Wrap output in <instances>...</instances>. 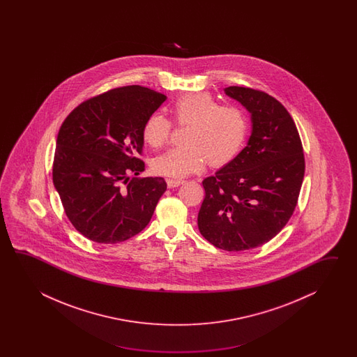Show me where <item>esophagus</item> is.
<instances>
[{"mask_svg": "<svg viewBox=\"0 0 357 357\" xmlns=\"http://www.w3.org/2000/svg\"><path fill=\"white\" fill-rule=\"evenodd\" d=\"M185 182V180H175V178H168L167 185L169 189H172V188H177V186H180Z\"/></svg>", "mask_w": 357, "mask_h": 357, "instance_id": "1", "label": "esophagus"}]
</instances>
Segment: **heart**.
<instances>
[{"mask_svg":"<svg viewBox=\"0 0 357 357\" xmlns=\"http://www.w3.org/2000/svg\"><path fill=\"white\" fill-rule=\"evenodd\" d=\"M177 123H188L183 131L186 144L172 148L153 160V171L168 177H185L212 166H223L235 160L248 137L249 121L241 108L220 105L205 91L189 93L176 99L169 108ZM171 121L160 114L145 120L142 137L146 145L158 149L167 143Z\"/></svg>","mask_w":357,"mask_h":357,"instance_id":"1","label":"heart"}]
</instances>
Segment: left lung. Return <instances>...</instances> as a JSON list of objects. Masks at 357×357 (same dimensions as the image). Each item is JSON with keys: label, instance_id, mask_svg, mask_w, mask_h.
Wrapping results in <instances>:
<instances>
[{"label": "left lung", "instance_id": "1", "mask_svg": "<svg viewBox=\"0 0 357 357\" xmlns=\"http://www.w3.org/2000/svg\"><path fill=\"white\" fill-rule=\"evenodd\" d=\"M225 93L250 112L251 135L235 160L203 181L197 227L218 249L250 250L281 232L296 208L303 144L289 111L272 96L243 86Z\"/></svg>", "mask_w": 357, "mask_h": 357}]
</instances>
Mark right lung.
<instances>
[{
    "instance_id": "1",
    "label": "right lung",
    "mask_w": 357,
    "mask_h": 357,
    "mask_svg": "<svg viewBox=\"0 0 357 357\" xmlns=\"http://www.w3.org/2000/svg\"><path fill=\"white\" fill-rule=\"evenodd\" d=\"M167 97L140 85L88 99L61 125L52 177L73 226L94 243H117L143 231L167 189L144 171L142 129Z\"/></svg>"
}]
</instances>
